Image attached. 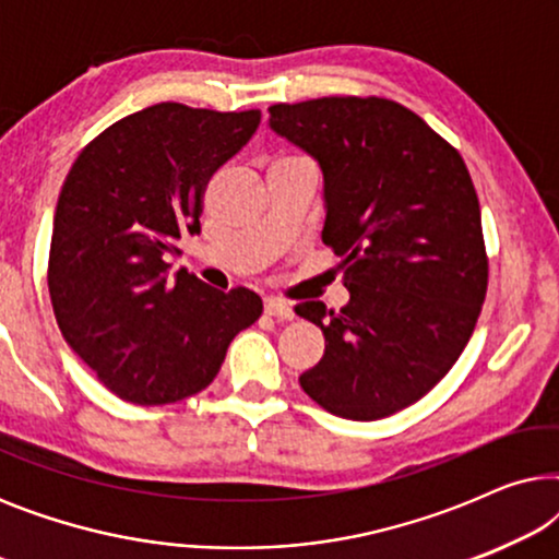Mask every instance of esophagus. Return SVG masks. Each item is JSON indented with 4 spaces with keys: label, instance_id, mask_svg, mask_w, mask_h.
Listing matches in <instances>:
<instances>
[{
    "label": "esophagus",
    "instance_id": "34e87169",
    "mask_svg": "<svg viewBox=\"0 0 559 559\" xmlns=\"http://www.w3.org/2000/svg\"><path fill=\"white\" fill-rule=\"evenodd\" d=\"M264 312H266V316L280 318V320H293L295 318L293 305H289L287 300H282V297H266Z\"/></svg>",
    "mask_w": 559,
    "mask_h": 559
}]
</instances>
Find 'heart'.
Instances as JSON below:
<instances>
[{"instance_id": "b5f03b06", "label": "heart", "mask_w": 559, "mask_h": 559, "mask_svg": "<svg viewBox=\"0 0 559 559\" xmlns=\"http://www.w3.org/2000/svg\"><path fill=\"white\" fill-rule=\"evenodd\" d=\"M289 157H300V155H282V157H277V159H289Z\"/></svg>"}]
</instances>
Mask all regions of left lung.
<instances>
[{
	"instance_id": "obj_1",
	"label": "left lung",
	"mask_w": 559,
	"mask_h": 559,
	"mask_svg": "<svg viewBox=\"0 0 559 559\" xmlns=\"http://www.w3.org/2000/svg\"><path fill=\"white\" fill-rule=\"evenodd\" d=\"M270 127L320 163L323 241L343 257L346 308L300 302L325 354L300 377L331 415L371 423L430 392L480 316L488 257L461 152L407 106L325 96L270 106Z\"/></svg>"
}]
</instances>
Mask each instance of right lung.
<instances>
[{
    "instance_id": "right-lung-1",
    "label": "right lung",
    "mask_w": 559,
    "mask_h": 559,
    "mask_svg": "<svg viewBox=\"0 0 559 559\" xmlns=\"http://www.w3.org/2000/svg\"><path fill=\"white\" fill-rule=\"evenodd\" d=\"M262 111L163 102L91 140L60 190L48 259L52 312L68 346L119 400L157 407L203 392L262 297L218 293L178 270L201 231L213 173L257 132Z\"/></svg>"
}]
</instances>
